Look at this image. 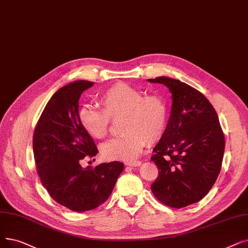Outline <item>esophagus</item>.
Returning a JSON list of instances; mask_svg holds the SVG:
<instances>
[{
	"label": "esophagus",
	"instance_id": "34e87169",
	"mask_svg": "<svg viewBox=\"0 0 248 248\" xmlns=\"http://www.w3.org/2000/svg\"><path fill=\"white\" fill-rule=\"evenodd\" d=\"M142 164V162L141 161H130V162H126L125 163V165H127V166H140Z\"/></svg>",
	"mask_w": 248,
	"mask_h": 248
}]
</instances>
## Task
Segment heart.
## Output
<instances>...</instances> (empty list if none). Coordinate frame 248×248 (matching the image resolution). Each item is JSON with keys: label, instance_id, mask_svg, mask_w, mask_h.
<instances>
[{"label": "heart", "instance_id": "obj_1", "mask_svg": "<svg viewBox=\"0 0 248 248\" xmlns=\"http://www.w3.org/2000/svg\"><path fill=\"white\" fill-rule=\"evenodd\" d=\"M101 109L84 105L78 110L83 130L94 139L106 138L112 122L122 120L123 136L101 146L105 159L130 161L137 158L146 145H154L162 139L168 125L169 109L160 94H146L126 83H115L98 98Z\"/></svg>", "mask_w": 248, "mask_h": 248}]
</instances>
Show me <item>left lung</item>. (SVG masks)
<instances>
[{"mask_svg": "<svg viewBox=\"0 0 248 248\" xmlns=\"http://www.w3.org/2000/svg\"><path fill=\"white\" fill-rule=\"evenodd\" d=\"M149 81L165 85L172 94L167 130L151 158L159 169L151 189L166 206L185 208L201 201L216 181L224 134L216 110L199 90L167 77Z\"/></svg>", "mask_w": 248, "mask_h": 248, "instance_id": "left-lung-1", "label": "left lung"}]
</instances>
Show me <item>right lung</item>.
<instances>
[{
	"instance_id": "add662e5",
	"label": "right lung",
	"mask_w": 248,
	"mask_h": 248,
	"mask_svg": "<svg viewBox=\"0 0 248 248\" xmlns=\"http://www.w3.org/2000/svg\"><path fill=\"white\" fill-rule=\"evenodd\" d=\"M93 82L75 81L49 99L36 124L33 154L37 174L49 196L75 212L94 210L111 195L124 170L118 161L83 168L84 158L98 150L78 120L79 98Z\"/></svg>"
}]
</instances>
